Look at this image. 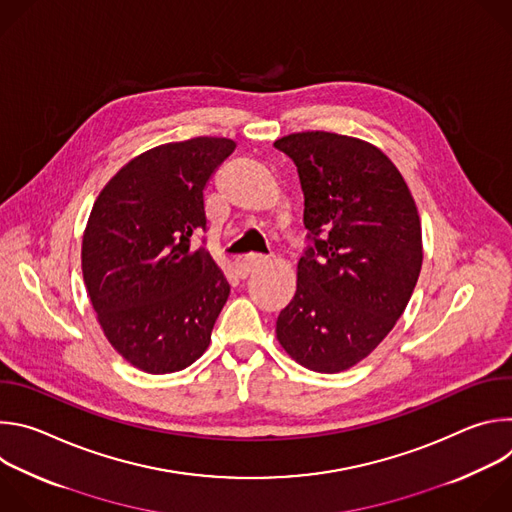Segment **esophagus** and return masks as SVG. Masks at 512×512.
I'll return each mask as SVG.
<instances>
[{
    "label": "esophagus",
    "instance_id": "34e87169",
    "mask_svg": "<svg viewBox=\"0 0 512 512\" xmlns=\"http://www.w3.org/2000/svg\"><path fill=\"white\" fill-rule=\"evenodd\" d=\"M265 263H267V259L261 257V255H245V257H239L235 261V269H237V275L241 279H247L255 269L263 267Z\"/></svg>",
    "mask_w": 512,
    "mask_h": 512
}]
</instances>
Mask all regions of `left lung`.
<instances>
[{
	"mask_svg": "<svg viewBox=\"0 0 512 512\" xmlns=\"http://www.w3.org/2000/svg\"><path fill=\"white\" fill-rule=\"evenodd\" d=\"M294 160L312 247L279 314L281 348L316 373H342L393 330L415 289L421 221L397 166L377 145L330 131L275 139Z\"/></svg>",
	"mask_w": 512,
	"mask_h": 512,
	"instance_id": "1",
	"label": "left lung"
}]
</instances>
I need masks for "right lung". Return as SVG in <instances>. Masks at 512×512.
<instances>
[{
  "mask_svg": "<svg viewBox=\"0 0 512 512\" xmlns=\"http://www.w3.org/2000/svg\"><path fill=\"white\" fill-rule=\"evenodd\" d=\"M237 148L227 137L162 143L99 192L83 235L87 294L109 344L150 375L204 354L231 285L190 237L206 227L204 186Z\"/></svg>",
  "mask_w": 512,
  "mask_h": 512,
  "instance_id": "obj_1",
  "label": "right lung"
}]
</instances>
